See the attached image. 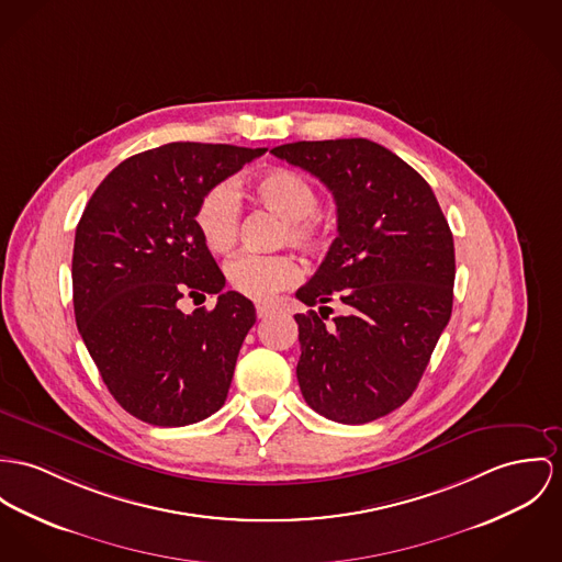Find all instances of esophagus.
I'll return each instance as SVG.
<instances>
[{"label":"esophagus","instance_id":"obj_1","mask_svg":"<svg viewBox=\"0 0 562 562\" xmlns=\"http://www.w3.org/2000/svg\"><path fill=\"white\" fill-rule=\"evenodd\" d=\"M271 307H267V305H257V316H259L260 321H265L267 316H271Z\"/></svg>","mask_w":562,"mask_h":562}]
</instances>
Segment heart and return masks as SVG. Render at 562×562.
I'll list each match as a JSON object with an SVG mask.
<instances>
[{
  "label": "heart",
  "instance_id": "1",
  "mask_svg": "<svg viewBox=\"0 0 562 562\" xmlns=\"http://www.w3.org/2000/svg\"><path fill=\"white\" fill-rule=\"evenodd\" d=\"M252 196L267 210L284 217L282 237L289 244L312 250L323 244L325 226L318 216V192L314 183L293 169H269L252 181ZM194 226L203 244L216 252H228L239 235V201L231 183L207 188L194 207ZM300 265L289 255H239L224 267L226 282L239 295L269 302L300 280Z\"/></svg>",
  "mask_w": 562,
  "mask_h": 562
}]
</instances>
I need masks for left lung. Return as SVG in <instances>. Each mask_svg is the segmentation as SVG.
Wrapping results in <instances>:
<instances>
[{
    "label": "left lung",
    "instance_id": "obj_1",
    "mask_svg": "<svg viewBox=\"0 0 562 562\" xmlns=\"http://www.w3.org/2000/svg\"><path fill=\"white\" fill-rule=\"evenodd\" d=\"M273 156L318 177L338 207V237L297 300V381L310 408L368 424L419 385L453 305V235L428 181L368 138L297 140ZM329 301L344 314L326 323ZM330 311V308H327Z\"/></svg>",
    "mask_w": 562,
    "mask_h": 562
}]
</instances>
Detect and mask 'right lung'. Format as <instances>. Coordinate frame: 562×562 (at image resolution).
I'll use <instances>...</instances> for the list:
<instances>
[{"label":"right lung","instance_id":"right-lung-1","mask_svg":"<svg viewBox=\"0 0 562 562\" xmlns=\"http://www.w3.org/2000/svg\"><path fill=\"white\" fill-rule=\"evenodd\" d=\"M267 149L169 143L102 179L79 220L72 252L75 318L111 395L136 419L179 428L224 404L255 303L226 280L194 226L214 183ZM217 294L214 311L178 302Z\"/></svg>","mask_w":562,"mask_h":562}]
</instances>
